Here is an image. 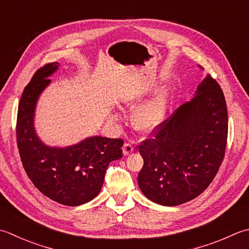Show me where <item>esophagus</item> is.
I'll return each instance as SVG.
<instances>
[{
	"instance_id": "obj_1",
	"label": "esophagus",
	"mask_w": 249,
	"mask_h": 249,
	"mask_svg": "<svg viewBox=\"0 0 249 249\" xmlns=\"http://www.w3.org/2000/svg\"><path fill=\"white\" fill-rule=\"evenodd\" d=\"M134 151V145L133 143L130 142H125L123 145V153L124 155H128L129 153H131Z\"/></svg>"
}]
</instances>
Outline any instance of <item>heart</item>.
<instances>
[{
  "instance_id": "obj_1",
  "label": "heart",
  "mask_w": 249,
  "mask_h": 249,
  "mask_svg": "<svg viewBox=\"0 0 249 249\" xmlns=\"http://www.w3.org/2000/svg\"><path fill=\"white\" fill-rule=\"evenodd\" d=\"M169 89L167 86H160L143 104L136 108L133 113V124L141 131H151L162 123L168 106ZM118 116L114 115V119Z\"/></svg>"
}]
</instances>
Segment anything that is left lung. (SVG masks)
Instances as JSON below:
<instances>
[{"instance_id":"8db88e82","label":"left lung","mask_w":249,"mask_h":249,"mask_svg":"<svg viewBox=\"0 0 249 249\" xmlns=\"http://www.w3.org/2000/svg\"><path fill=\"white\" fill-rule=\"evenodd\" d=\"M152 135L138 145L141 192L160 205L177 206L205 191L225 158L228 138L226 99L217 81L207 74L194 98Z\"/></svg>"}]
</instances>
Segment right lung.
Segmentation results:
<instances>
[{"label": "right lung", "instance_id": "1", "mask_svg": "<svg viewBox=\"0 0 249 249\" xmlns=\"http://www.w3.org/2000/svg\"><path fill=\"white\" fill-rule=\"evenodd\" d=\"M58 67L52 62L40 68L24 87L18 106L17 144L22 166L40 192L62 205L79 206L98 196L109 164L123 157L124 141L94 136L66 148L42 142L34 129V113Z\"/></svg>", "mask_w": 249, "mask_h": 249}]
</instances>
